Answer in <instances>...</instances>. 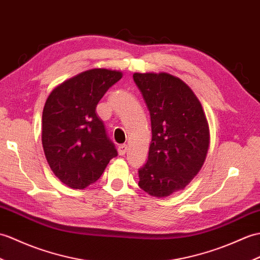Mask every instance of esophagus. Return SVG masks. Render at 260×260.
<instances>
[{
    "mask_svg": "<svg viewBox=\"0 0 260 260\" xmlns=\"http://www.w3.org/2000/svg\"><path fill=\"white\" fill-rule=\"evenodd\" d=\"M127 149H128V147H127V145H119L118 146V154L119 155H125L126 154V152H127Z\"/></svg>",
    "mask_w": 260,
    "mask_h": 260,
    "instance_id": "1",
    "label": "esophagus"
}]
</instances>
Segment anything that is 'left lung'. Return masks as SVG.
Wrapping results in <instances>:
<instances>
[{
	"mask_svg": "<svg viewBox=\"0 0 260 260\" xmlns=\"http://www.w3.org/2000/svg\"><path fill=\"white\" fill-rule=\"evenodd\" d=\"M152 123L148 159L138 186L154 197L184 189L201 171L209 147L208 122L201 102L180 78L134 73Z\"/></svg>",
	"mask_w": 260,
	"mask_h": 260,
	"instance_id": "obj_1",
	"label": "left lung"
}]
</instances>
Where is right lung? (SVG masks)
I'll list each match as a JSON object with an SVG mask.
<instances>
[{
  "mask_svg": "<svg viewBox=\"0 0 260 260\" xmlns=\"http://www.w3.org/2000/svg\"><path fill=\"white\" fill-rule=\"evenodd\" d=\"M119 71L93 69L54 88L42 115V144L46 160L63 184L83 189L95 183L117 156L96 106L122 78Z\"/></svg>",
  "mask_w": 260,
  "mask_h": 260,
  "instance_id": "obj_1",
  "label": "right lung"
}]
</instances>
